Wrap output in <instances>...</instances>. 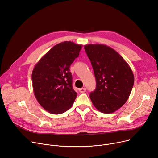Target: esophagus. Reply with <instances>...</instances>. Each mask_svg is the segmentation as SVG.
Returning a JSON list of instances; mask_svg holds the SVG:
<instances>
[{"label":"esophagus","mask_w":158,"mask_h":158,"mask_svg":"<svg viewBox=\"0 0 158 158\" xmlns=\"http://www.w3.org/2000/svg\"><path fill=\"white\" fill-rule=\"evenodd\" d=\"M85 91H86V88H81V89H79V92H80V93H84V92H85Z\"/></svg>","instance_id":"34e87169"}]
</instances>
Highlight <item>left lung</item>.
Listing matches in <instances>:
<instances>
[{
	"instance_id": "obj_1",
	"label": "left lung",
	"mask_w": 158,
	"mask_h": 158,
	"mask_svg": "<svg viewBox=\"0 0 158 158\" xmlns=\"http://www.w3.org/2000/svg\"><path fill=\"white\" fill-rule=\"evenodd\" d=\"M84 48L90 60L96 89L90 94L95 107L101 113H112L122 107L131 92L134 76L125 60L111 47L88 44Z\"/></svg>"
}]
</instances>
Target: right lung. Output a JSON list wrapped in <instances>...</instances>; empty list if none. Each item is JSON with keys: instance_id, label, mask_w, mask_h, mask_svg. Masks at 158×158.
I'll list each match as a JSON object with an SVG mask.
<instances>
[{"instance_id": "add662e5", "label": "right lung", "mask_w": 158, "mask_h": 158, "mask_svg": "<svg viewBox=\"0 0 158 158\" xmlns=\"http://www.w3.org/2000/svg\"><path fill=\"white\" fill-rule=\"evenodd\" d=\"M81 45L63 42L54 46L35 64L31 75L34 95L42 107L54 114L66 112L77 93L72 87L69 67L78 57Z\"/></svg>"}]
</instances>
